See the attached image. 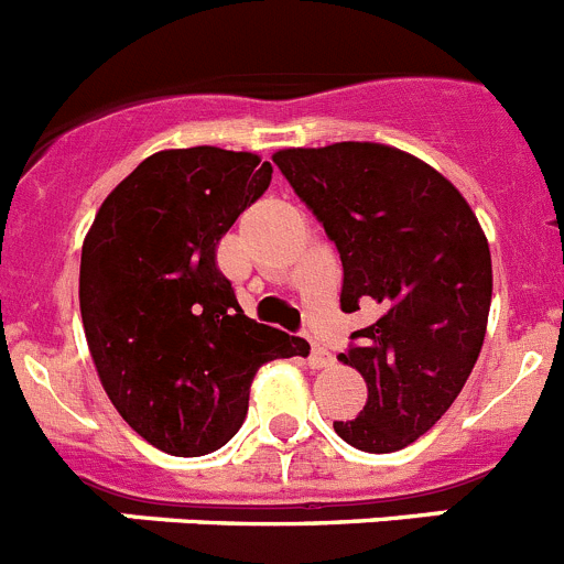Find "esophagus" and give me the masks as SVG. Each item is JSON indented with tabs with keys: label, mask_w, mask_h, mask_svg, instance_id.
Instances as JSON below:
<instances>
[{
	"label": "esophagus",
	"mask_w": 564,
	"mask_h": 564,
	"mask_svg": "<svg viewBox=\"0 0 564 564\" xmlns=\"http://www.w3.org/2000/svg\"><path fill=\"white\" fill-rule=\"evenodd\" d=\"M307 361H311L313 370H325V367H330V364H333V356H330V350H327V347H322V344L313 341L311 358H307Z\"/></svg>",
	"instance_id": "obj_1"
}]
</instances>
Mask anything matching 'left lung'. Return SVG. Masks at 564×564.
Instances as JSON below:
<instances>
[{
    "label": "left lung",
    "instance_id": "8db88e82",
    "mask_svg": "<svg viewBox=\"0 0 564 564\" xmlns=\"http://www.w3.org/2000/svg\"><path fill=\"white\" fill-rule=\"evenodd\" d=\"M285 174L344 268L341 311L370 307L350 364L367 403L341 441L387 455L435 426L475 370L491 307V253L475 212L441 172L401 149L344 141L279 149Z\"/></svg>",
    "mask_w": 564,
    "mask_h": 564
}]
</instances>
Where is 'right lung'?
I'll use <instances>...</instances> for the list:
<instances>
[{
  "mask_svg": "<svg viewBox=\"0 0 564 564\" xmlns=\"http://www.w3.org/2000/svg\"><path fill=\"white\" fill-rule=\"evenodd\" d=\"M271 174L251 152L166 149L109 192L84 239L89 356L115 410L166 455L226 446L259 367L311 352L305 338L248 318L217 268L223 234Z\"/></svg>",
  "mask_w": 564,
  "mask_h": 564,
  "instance_id": "right-lung-1",
  "label": "right lung"
}]
</instances>
